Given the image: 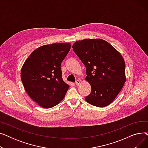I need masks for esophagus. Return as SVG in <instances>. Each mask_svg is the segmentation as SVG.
<instances>
[{"mask_svg":"<svg viewBox=\"0 0 148 148\" xmlns=\"http://www.w3.org/2000/svg\"><path fill=\"white\" fill-rule=\"evenodd\" d=\"M75 85H77V86H78V85H79L80 84V80H77L75 82Z\"/></svg>","mask_w":148,"mask_h":148,"instance_id":"34e87169","label":"esophagus"}]
</instances>
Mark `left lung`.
Listing matches in <instances>:
<instances>
[{
    "instance_id": "obj_1",
    "label": "left lung",
    "mask_w": 148,
    "mask_h": 148,
    "mask_svg": "<svg viewBox=\"0 0 148 148\" xmlns=\"http://www.w3.org/2000/svg\"><path fill=\"white\" fill-rule=\"evenodd\" d=\"M72 47L86 67V80L91 86L85 99L98 107L111 104L126 81L125 63L121 54L101 39L76 41Z\"/></svg>"
}]
</instances>
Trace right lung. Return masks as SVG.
<instances>
[{
	"label": "right lung",
	"mask_w": 148,
	"mask_h": 148,
	"mask_svg": "<svg viewBox=\"0 0 148 148\" xmlns=\"http://www.w3.org/2000/svg\"><path fill=\"white\" fill-rule=\"evenodd\" d=\"M71 49L69 42L44 45L34 50L21 71V79L29 96L49 108L64 99L69 87L62 79L60 65Z\"/></svg>",
	"instance_id": "obj_1"
}]
</instances>
